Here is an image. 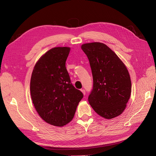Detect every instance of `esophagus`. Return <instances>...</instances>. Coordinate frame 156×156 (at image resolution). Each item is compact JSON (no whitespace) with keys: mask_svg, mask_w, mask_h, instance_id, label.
Masks as SVG:
<instances>
[{"mask_svg":"<svg viewBox=\"0 0 156 156\" xmlns=\"http://www.w3.org/2000/svg\"><path fill=\"white\" fill-rule=\"evenodd\" d=\"M81 91L82 92V93L84 94V95H85V94H86V92H85V90H84V89H81Z\"/></svg>","mask_w":156,"mask_h":156,"instance_id":"obj_1","label":"esophagus"}]
</instances>
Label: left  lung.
<instances>
[{
	"label": "left lung",
	"instance_id": "1",
	"mask_svg": "<svg viewBox=\"0 0 156 156\" xmlns=\"http://www.w3.org/2000/svg\"><path fill=\"white\" fill-rule=\"evenodd\" d=\"M93 77L88 102L98 114L106 119L121 115L131 96V82L126 66L115 52L100 42L83 44Z\"/></svg>",
	"mask_w": 156,
	"mask_h": 156
}]
</instances>
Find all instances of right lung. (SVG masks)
<instances>
[{"mask_svg":"<svg viewBox=\"0 0 156 156\" xmlns=\"http://www.w3.org/2000/svg\"><path fill=\"white\" fill-rule=\"evenodd\" d=\"M68 47H58L41 56L30 79L31 98L36 111L47 123L63 126L73 119L83 93L71 83L66 68Z\"/></svg>","mask_w":156,"mask_h":156,"instance_id":"add662e5","label":"right lung"}]
</instances>
